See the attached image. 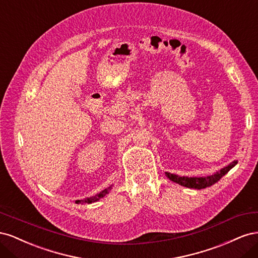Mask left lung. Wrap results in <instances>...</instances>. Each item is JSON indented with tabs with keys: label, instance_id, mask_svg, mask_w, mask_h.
<instances>
[{
	"label": "left lung",
	"instance_id": "8db88e82",
	"mask_svg": "<svg viewBox=\"0 0 258 258\" xmlns=\"http://www.w3.org/2000/svg\"><path fill=\"white\" fill-rule=\"evenodd\" d=\"M238 163V160H233L232 162H230L228 166L224 167L223 169L218 170L217 172H215L212 175H208V176H192V177H188V176H181L177 174H173L170 172H166V176L171 179L172 182L177 183L178 185H182L184 187H188V188H194V189H202L206 188V187L212 186L213 184L217 183L220 179L228 172L230 169H232Z\"/></svg>",
	"mask_w": 258,
	"mask_h": 258
}]
</instances>
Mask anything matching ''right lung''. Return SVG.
Instances as JSON below:
<instances>
[{"instance_id": "right-lung-1", "label": "right lung", "mask_w": 258, "mask_h": 258, "mask_svg": "<svg viewBox=\"0 0 258 258\" xmlns=\"http://www.w3.org/2000/svg\"><path fill=\"white\" fill-rule=\"evenodd\" d=\"M112 189V186L107 187V188L103 189L102 191H100L99 194L95 195V196H91V197H88V198H85V199H81V200H76L75 204H92V202H96L98 200H100L101 198H103L104 196H106V195L110 192V190Z\"/></svg>"}]
</instances>
